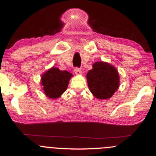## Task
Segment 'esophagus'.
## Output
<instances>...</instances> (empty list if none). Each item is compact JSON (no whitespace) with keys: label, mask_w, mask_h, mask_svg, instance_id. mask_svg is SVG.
Instances as JSON below:
<instances>
[{"label":"esophagus","mask_w":156,"mask_h":156,"mask_svg":"<svg viewBox=\"0 0 156 156\" xmlns=\"http://www.w3.org/2000/svg\"><path fill=\"white\" fill-rule=\"evenodd\" d=\"M74 73H76V75H80L81 74V70H80V68H78V67H76V68H74Z\"/></svg>","instance_id":"obj_1"}]
</instances>
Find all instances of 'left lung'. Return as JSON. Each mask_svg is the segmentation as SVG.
I'll return each instance as SVG.
<instances>
[{"label":"left lung","mask_w":156,"mask_h":156,"mask_svg":"<svg viewBox=\"0 0 156 156\" xmlns=\"http://www.w3.org/2000/svg\"><path fill=\"white\" fill-rule=\"evenodd\" d=\"M86 77L90 91L98 99L112 97L119 87V76L117 70L106 62H95Z\"/></svg>","instance_id":"1"}]
</instances>
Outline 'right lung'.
Returning a JSON list of instances; mask_svg holds the SVG:
<instances>
[{
  "label": "right lung",
  "mask_w": 156,
  "mask_h": 156,
  "mask_svg": "<svg viewBox=\"0 0 156 156\" xmlns=\"http://www.w3.org/2000/svg\"><path fill=\"white\" fill-rule=\"evenodd\" d=\"M73 75L66 70L52 68L42 77V85L45 94L51 98H56L66 90Z\"/></svg>",
  "instance_id": "add662e5"
}]
</instances>
